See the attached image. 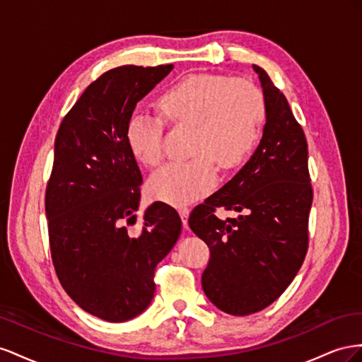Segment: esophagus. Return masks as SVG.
Masks as SVG:
<instances>
[{
	"label": "esophagus",
	"instance_id": "1",
	"mask_svg": "<svg viewBox=\"0 0 362 362\" xmlns=\"http://www.w3.org/2000/svg\"><path fill=\"white\" fill-rule=\"evenodd\" d=\"M179 215L182 218V223L185 227H188V216H189V208H187V206H180L179 208Z\"/></svg>",
	"mask_w": 362,
	"mask_h": 362
}]
</instances>
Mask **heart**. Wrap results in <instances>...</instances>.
<instances>
[{"label":"heart","mask_w":362,"mask_h":362,"mask_svg":"<svg viewBox=\"0 0 362 362\" xmlns=\"http://www.w3.org/2000/svg\"><path fill=\"white\" fill-rule=\"evenodd\" d=\"M163 117L191 127V159L163 165L148 180L153 199L180 206L208 194L216 182V165L240 167L261 141L267 115L261 89L244 78L192 74L170 86L159 98ZM127 146L141 163L162 159V118L135 110L126 126Z\"/></svg>","instance_id":"heart-1"}]
</instances>
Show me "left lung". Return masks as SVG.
Instances as JSON below:
<instances>
[{
  "label": "left lung",
  "mask_w": 362,
  "mask_h": 362,
  "mask_svg": "<svg viewBox=\"0 0 362 362\" xmlns=\"http://www.w3.org/2000/svg\"><path fill=\"white\" fill-rule=\"evenodd\" d=\"M253 69L267 106L262 139L233 179L195 206L188 220L211 250L203 291L232 315L262 311L293 282L308 252L313 204L303 129L267 72ZM216 209L240 215L221 221Z\"/></svg>",
  "instance_id": "1"
}]
</instances>
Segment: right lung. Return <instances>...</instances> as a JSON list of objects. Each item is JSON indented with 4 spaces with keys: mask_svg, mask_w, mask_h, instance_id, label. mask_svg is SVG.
I'll use <instances>...</instances> for the list:
<instances>
[{
    "mask_svg": "<svg viewBox=\"0 0 362 362\" xmlns=\"http://www.w3.org/2000/svg\"><path fill=\"white\" fill-rule=\"evenodd\" d=\"M173 65H124L100 76L62 121L45 192L51 257L68 296L112 323L148 308L154 270L182 232L171 206L154 202L136 223L142 175L126 126L138 101Z\"/></svg>",
    "mask_w": 362,
    "mask_h": 362,
    "instance_id": "right-lung-1",
    "label": "right lung"
}]
</instances>
